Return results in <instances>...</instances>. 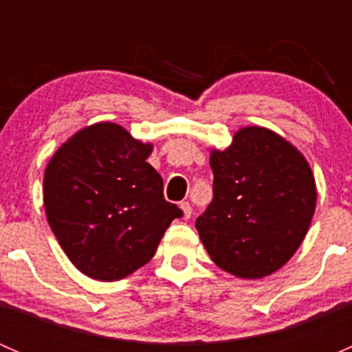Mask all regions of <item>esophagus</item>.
I'll return each mask as SVG.
<instances>
[{
	"instance_id": "obj_1",
	"label": "esophagus",
	"mask_w": 352,
	"mask_h": 352,
	"mask_svg": "<svg viewBox=\"0 0 352 352\" xmlns=\"http://www.w3.org/2000/svg\"><path fill=\"white\" fill-rule=\"evenodd\" d=\"M180 209H182L184 218L189 219V218H190V214H192V208H190L189 202H187V201H182V202H180Z\"/></svg>"
}]
</instances>
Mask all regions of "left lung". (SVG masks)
<instances>
[{
    "label": "left lung",
    "mask_w": 352,
    "mask_h": 352,
    "mask_svg": "<svg viewBox=\"0 0 352 352\" xmlns=\"http://www.w3.org/2000/svg\"><path fill=\"white\" fill-rule=\"evenodd\" d=\"M214 197L196 219L211 261L240 279H262L298 250L317 204L307 158L261 126L242 127L209 156Z\"/></svg>",
    "instance_id": "obj_1"
}]
</instances>
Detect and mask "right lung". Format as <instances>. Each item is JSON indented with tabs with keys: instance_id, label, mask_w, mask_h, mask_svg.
<instances>
[{
	"instance_id": "right-lung-1",
	"label": "right lung",
	"mask_w": 352,
	"mask_h": 352,
	"mask_svg": "<svg viewBox=\"0 0 352 352\" xmlns=\"http://www.w3.org/2000/svg\"><path fill=\"white\" fill-rule=\"evenodd\" d=\"M153 144L122 126L97 122L74 133L44 173L45 216L74 267L97 281H119L153 258L182 211L163 197L146 162Z\"/></svg>"
}]
</instances>
